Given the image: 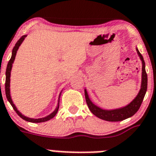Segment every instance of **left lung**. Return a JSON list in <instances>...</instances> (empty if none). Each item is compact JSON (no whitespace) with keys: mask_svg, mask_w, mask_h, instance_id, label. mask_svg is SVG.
Wrapping results in <instances>:
<instances>
[{"mask_svg":"<svg viewBox=\"0 0 156 156\" xmlns=\"http://www.w3.org/2000/svg\"><path fill=\"white\" fill-rule=\"evenodd\" d=\"M136 51L138 54L139 57L140 58L142 62V79H141V86L140 90L139 91L136 97L133 99L129 105L121 107L119 108H115V109H103L100 107L97 106L96 105L91 101V100L89 98L88 93L86 89H85V97H86V101L87 103L90 110L91 111L93 114L98 116V118L102 119L107 121H120V120H125L127 118H129L139 110L142 101L144 100V98L145 96L146 91L147 88V75L145 70V62L142 55L140 53L136 48Z\"/></svg>","mask_w":156,"mask_h":156,"instance_id":"8db88e82","label":"left lung"}]
</instances>
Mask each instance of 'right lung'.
Masks as SVG:
<instances>
[{
    "label": "right lung",
    "instance_id": "right-lung-1",
    "mask_svg": "<svg viewBox=\"0 0 156 156\" xmlns=\"http://www.w3.org/2000/svg\"><path fill=\"white\" fill-rule=\"evenodd\" d=\"M27 35H24V36H21V38L19 40L17 41V43L16 44L15 47L12 49V57L9 60V62H8L7 65V68H6V73H5V76H6V78H5V94H6V98H7L8 101H9V103L11 104V105L12 106L14 110L16 111V112L19 115L22 119H23L26 121H28V122H31V123H41V122H45V121H48V120H51L54 117V116H55L58 110V107H59V98H60V95L62 94V91L60 92L59 97H58V105L56 107V108L55 109L54 112H52L51 114H49L48 116H45V117H43V118H38V119H35V118H30V117H27V116H23L21 112H20L18 110L16 107L15 106V105H14L13 101L12 100L11 98V94H10V77H11V70H12V64L14 62V60H15L16 55V52H17L18 49H19L20 46L21 45V44L23 43V41L24 40V39L26 38Z\"/></svg>",
    "mask_w": 156,
    "mask_h": 156
}]
</instances>
